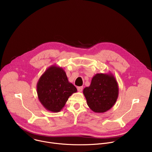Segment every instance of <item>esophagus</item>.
Masks as SVG:
<instances>
[{
    "instance_id": "esophagus-1",
    "label": "esophagus",
    "mask_w": 152,
    "mask_h": 152,
    "mask_svg": "<svg viewBox=\"0 0 152 152\" xmlns=\"http://www.w3.org/2000/svg\"><path fill=\"white\" fill-rule=\"evenodd\" d=\"M77 89V91L79 92H82V90H83V86H78Z\"/></svg>"
}]
</instances>
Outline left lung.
Masks as SVG:
<instances>
[{
	"instance_id": "8db88e82",
	"label": "left lung",
	"mask_w": 152,
	"mask_h": 152,
	"mask_svg": "<svg viewBox=\"0 0 152 152\" xmlns=\"http://www.w3.org/2000/svg\"><path fill=\"white\" fill-rule=\"evenodd\" d=\"M118 92V83L112 73H97L90 85L83 90L88 106L97 113L110 110L117 100Z\"/></svg>"
}]
</instances>
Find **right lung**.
<instances>
[{"label":"right lung","instance_id":"obj_1","mask_svg":"<svg viewBox=\"0 0 152 152\" xmlns=\"http://www.w3.org/2000/svg\"><path fill=\"white\" fill-rule=\"evenodd\" d=\"M37 92L40 103L48 111L58 113L77 89L69 81L62 68L53 65L39 79Z\"/></svg>","mask_w":152,"mask_h":152}]
</instances>
